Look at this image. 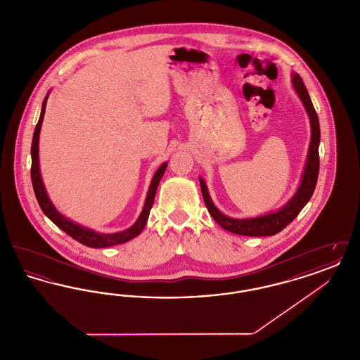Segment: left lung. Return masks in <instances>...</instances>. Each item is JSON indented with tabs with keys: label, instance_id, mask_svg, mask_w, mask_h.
<instances>
[{
	"label": "left lung",
	"instance_id": "obj_1",
	"mask_svg": "<svg viewBox=\"0 0 360 360\" xmlns=\"http://www.w3.org/2000/svg\"><path fill=\"white\" fill-rule=\"evenodd\" d=\"M291 85L294 87L295 93L298 94L302 105L305 106V110L308 113L310 120V144H309L308 158L305 163V169L302 172V178L300 182V186L294 195L286 202V205L282 206L276 212H271L269 214L251 217V219H233L228 217L221 213L216 205L213 204L210 194L207 191L205 181L200 178V185L202 197L205 201L206 207L213 217V220L219 224L221 228L241 235V236H273L275 233L281 232L286 225L298 216V213L302 210V207L307 205L309 200L313 195V191L316 188L319 170H320V158H319V146H320V124L319 117L314 110V106L309 97L308 90L302 82V78L294 72L291 75Z\"/></svg>",
	"mask_w": 360,
	"mask_h": 360
}]
</instances>
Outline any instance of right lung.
<instances>
[{
    "instance_id": "1",
    "label": "right lung",
    "mask_w": 360,
    "mask_h": 360,
    "mask_svg": "<svg viewBox=\"0 0 360 360\" xmlns=\"http://www.w3.org/2000/svg\"><path fill=\"white\" fill-rule=\"evenodd\" d=\"M49 94L47 93L46 98L43 100L41 105V112H40V117L36 124L34 128V139H32V147H31V156H32V167H31V178H32V186H34V195L37 198V202L41 207V210L44 212V214L51 220L52 223L56 226H59L63 232H66L72 239L79 241L81 244L91 247V248H106V247H112V245H117L122 244L125 241H129L134 238H136L140 235V232L144 229L148 216H150V210L154 205L155 194H156V188L158 185L163 176V174L166 172L167 167V162L162 163L160 167L155 172L154 176L151 179V185L148 188V193L146 197V202L143 206V210L136 220V223L132 226H129L125 231L116 232V233H101V232H96L90 228L82 226L79 224L74 223L69 220L68 217H65L55 205L52 204L46 186L43 184L41 179V174H40V165H39V136H40V129H41V122L44 119V113H46V105L49 100Z\"/></svg>"
}]
</instances>
